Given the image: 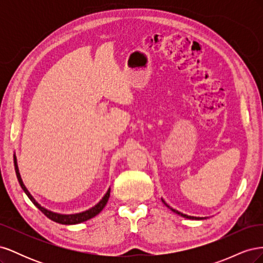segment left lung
<instances>
[{
  "instance_id": "1",
  "label": "left lung",
  "mask_w": 263,
  "mask_h": 263,
  "mask_svg": "<svg viewBox=\"0 0 263 263\" xmlns=\"http://www.w3.org/2000/svg\"><path fill=\"white\" fill-rule=\"evenodd\" d=\"M165 205H166V204H165ZM166 206H168V205H166ZM168 208H169V209H171V208H170V206H168ZM171 210H172V211H173L174 213H177V214L181 215V216H183V217H185V218H190V219H194V218H195V219H198L197 217H193V216H187V215H185V214H182V213H180V212H178V211H176V210H173V209H171Z\"/></svg>"
}]
</instances>
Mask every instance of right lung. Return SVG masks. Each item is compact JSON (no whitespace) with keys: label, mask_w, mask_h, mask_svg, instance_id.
I'll return each mask as SVG.
<instances>
[{"label":"right lung","mask_w":263,"mask_h":263,"mask_svg":"<svg viewBox=\"0 0 263 263\" xmlns=\"http://www.w3.org/2000/svg\"><path fill=\"white\" fill-rule=\"evenodd\" d=\"M14 164H15V171H16V176H17V179H18V182L22 186V189L24 190V192H25L27 194V196L29 197V200L33 202L37 208L41 210L42 213H44L47 217H48L49 219L55 221V222H59V224H63V225H74V224H79V222H82V221H85L87 219H90L94 216H97V215L104 209V206L106 205L107 201H108V197H109V193H110V190L108 189V191L106 192V194L104 195V197L102 198V200L100 201V203H98L97 205L94 206V208L90 209L89 211H85L83 213H80V214H73V215H61V214H57V213H52L50 211H47L46 209L42 208L41 205H38L35 200L33 198V196H31L29 194V192L27 191V189L25 187V185H24V183L21 179V174L18 172V166H17V162H16V158L14 157Z\"/></svg>","instance_id":"add662e5"}]
</instances>
